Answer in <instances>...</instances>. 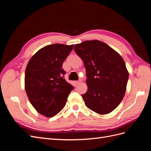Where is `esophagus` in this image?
<instances>
[{
    "mask_svg": "<svg viewBox=\"0 0 151 151\" xmlns=\"http://www.w3.org/2000/svg\"><path fill=\"white\" fill-rule=\"evenodd\" d=\"M81 82H82V80L81 79V80L76 81V84H80L81 83Z\"/></svg>",
    "mask_w": 151,
    "mask_h": 151,
    "instance_id": "1",
    "label": "esophagus"
}]
</instances>
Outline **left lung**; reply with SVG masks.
Segmentation results:
<instances>
[{"instance_id": "8db88e82", "label": "left lung", "mask_w": 151, "mask_h": 151, "mask_svg": "<svg viewBox=\"0 0 151 151\" xmlns=\"http://www.w3.org/2000/svg\"><path fill=\"white\" fill-rule=\"evenodd\" d=\"M74 49L86 70L88 91L82 94L86 106L100 115L111 112L123 99L129 79L123 58L97 40L77 44Z\"/></svg>"}]
</instances>
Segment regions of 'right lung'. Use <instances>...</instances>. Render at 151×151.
Wrapping results in <instances>:
<instances>
[{
    "label": "right lung",
    "instance_id": "1",
    "mask_svg": "<svg viewBox=\"0 0 151 151\" xmlns=\"http://www.w3.org/2000/svg\"><path fill=\"white\" fill-rule=\"evenodd\" d=\"M74 45L55 43L39 50L26 66L24 86L31 104L41 115L51 118L64 108L74 89L63 78V62Z\"/></svg>",
    "mask_w": 151,
    "mask_h": 151
}]
</instances>
